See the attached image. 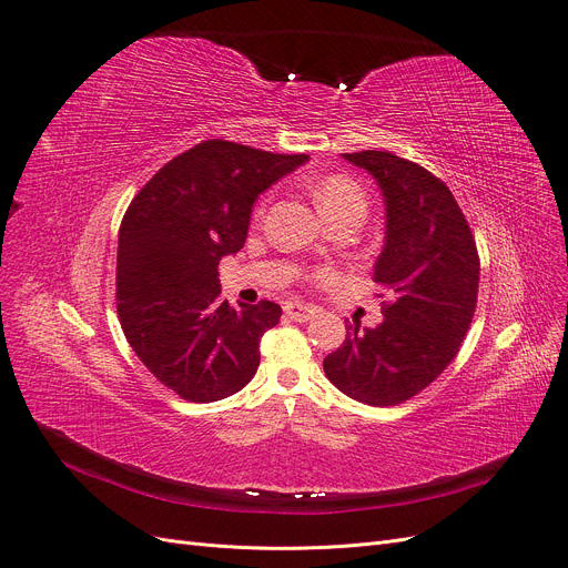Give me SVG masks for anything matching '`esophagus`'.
I'll return each instance as SVG.
<instances>
[{"label":"esophagus","mask_w":568,"mask_h":568,"mask_svg":"<svg viewBox=\"0 0 568 568\" xmlns=\"http://www.w3.org/2000/svg\"><path fill=\"white\" fill-rule=\"evenodd\" d=\"M283 308H285V315L292 317L294 322H308L315 315V308L302 302H287Z\"/></svg>","instance_id":"1"}]
</instances>
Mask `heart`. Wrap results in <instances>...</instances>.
Wrapping results in <instances>:
<instances>
[{
    "mask_svg": "<svg viewBox=\"0 0 568 568\" xmlns=\"http://www.w3.org/2000/svg\"><path fill=\"white\" fill-rule=\"evenodd\" d=\"M313 197H315L317 206L324 212V216L329 221L341 219L345 214H356V216L364 219L366 206H368V197H366L364 186L356 182L354 176L343 174V172H329V174L320 176L317 182L313 184ZM266 204H268L266 195L255 204V212H253L255 221L264 219Z\"/></svg>",
    "mask_w": 568,
    "mask_h": 568,
    "instance_id": "1",
    "label": "heart"
}]
</instances>
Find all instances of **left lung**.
Listing matches in <instances>:
<instances>
[{"instance_id":"left-lung-1","label":"left lung","mask_w":568,"mask_h":568,"mask_svg":"<svg viewBox=\"0 0 568 568\" xmlns=\"http://www.w3.org/2000/svg\"><path fill=\"white\" fill-rule=\"evenodd\" d=\"M343 156L377 179L386 202V244L373 281L389 300L373 329L347 322L324 373L345 396L392 407L424 392L456 359L476 311L481 262L463 209L439 176L392 152Z\"/></svg>"}]
</instances>
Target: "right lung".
I'll list each match as a JSON object with an SVG mask.
<instances>
[{"label":"right lung","instance_id":"right-lung-1","mask_svg":"<svg viewBox=\"0 0 568 568\" xmlns=\"http://www.w3.org/2000/svg\"><path fill=\"white\" fill-rule=\"evenodd\" d=\"M308 154L204 140L165 163L119 225L116 315L138 359L189 403L236 394L260 366L281 306L230 308L219 262L244 248L255 197Z\"/></svg>","mask_w":568,"mask_h":568}]
</instances>
